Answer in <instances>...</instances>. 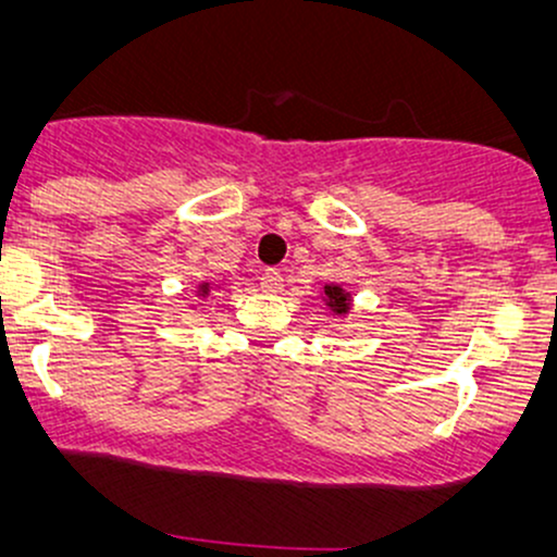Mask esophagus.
<instances>
[{
    "instance_id": "esophagus-1",
    "label": "esophagus",
    "mask_w": 557,
    "mask_h": 557,
    "mask_svg": "<svg viewBox=\"0 0 557 557\" xmlns=\"http://www.w3.org/2000/svg\"><path fill=\"white\" fill-rule=\"evenodd\" d=\"M281 286H284V278H281L276 268H265V271L260 273V289L265 294H276Z\"/></svg>"
}]
</instances>
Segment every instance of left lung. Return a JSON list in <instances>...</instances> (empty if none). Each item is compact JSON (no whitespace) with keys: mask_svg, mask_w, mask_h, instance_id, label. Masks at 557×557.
Segmentation results:
<instances>
[{"mask_svg":"<svg viewBox=\"0 0 557 557\" xmlns=\"http://www.w3.org/2000/svg\"><path fill=\"white\" fill-rule=\"evenodd\" d=\"M322 305L331 310L335 318H348V312H351V305H354V297L351 292L343 289L341 284H325L322 286Z\"/></svg>","mask_w":557,"mask_h":557,"instance_id":"obj_1","label":"left lung"}]
</instances>
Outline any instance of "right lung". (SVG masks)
Listing matches in <instances>:
<instances>
[{"mask_svg":"<svg viewBox=\"0 0 557 557\" xmlns=\"http://www.w3.org/2000/svg\"><path fill=\"white\" fill-rule=\"evenodd\" d=\"M211 292H214V284H211V281H201V284L196 286V297H198V299L211 297Z\"/></svg>","mask_w":557,"mask_h":557,"instance_id":"obj_1","label":"right lung"}]
</instances>
